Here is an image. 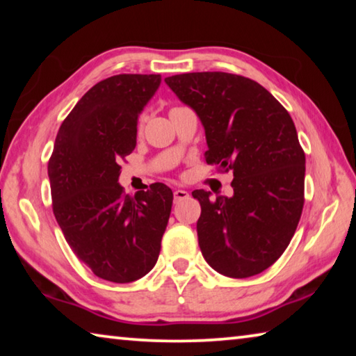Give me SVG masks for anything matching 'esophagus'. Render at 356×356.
<instances>
[{
    "mask_svg": "<svg viewBox=\"0 0 356 356\" xmlns=\"http://www.w3.org/2000/svg\"><path fill=\"white\" fill-rule=\"evenodd\" d=\"M190 195H188V191H185V190H176L174 191V202H180V201H184V200H186V197H188Z\"/></svg>",
    "mask_w": 356,
    "mask_h": 356,
    "instance_id": "obj_1",
    "label": "esophagus"
}]
</instances>
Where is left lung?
I'll return each mask as SVG.
<instances>
[{
	"label": "left lung",
	"instance_id": "1",
	"mask_svg": "<svg viewBox=\"0 0 356 356\" xmlns=\"http://www.w3.org/2000/svg\"><path fill=\"white\" fill-rule=\"evenodd\" d=\"M206 130V161L232 170L234 195L201 204L197 240L204 259L229 278H248L278 261L305 204V152L291 114L261 84L226 72L165 78Z\"/></svg>",
	"mask_w": 356,
	"mask_h": 356
}]
</instances>
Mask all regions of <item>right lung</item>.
I'll return each mask as SVG.
<instances>
[{
    "label": "right lung",
    "instance_id": "right-lung-1",
    "mask_svg": "<svg viewBox=\"0 0 356 356\" xmlns=\"http://www.w3.org/2000/svg\"><path fill=\"white\" fill-rule=\"evenodd\" d=\"M160 83L140 74L99 81L64 119L48 161L53 213L72 251L119 284L154 268L172 207L165 184L129 196L118 182L119 163L136 146L138 116Z\"/></svg>",
    "mask_w": 356,
    "mask_h": 356
}]
</instances>
